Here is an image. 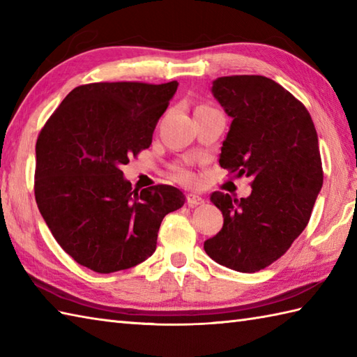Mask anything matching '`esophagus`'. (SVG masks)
Listing matches in <instances>:
<instances>
[{
	"instance_id": "34e87169",
	"label": "esophagus",
	"mask_w": 357,
	"mask_h": 357,
	"mask_svg": "<svg viewBox=\"0 0 357 357\" xmlns=\"http://www.w3.org/2000/svg\"><path fill=\"white\" fill-rule=\"evenodd\" d=\"M187 204H188V207H196V206H201V204H204V199L199 195H188Z\"/></svg>"
}]
</instances>
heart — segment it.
Segmentation results:
<instances>
[{
	"instance_id": "1",
	"label": "heart",
	"mask_w": 357,
	"mask_h": 357,
	"mask_svg": "<svg viewBox=\"0 0 357 357\" xmlns=\"http://www.w3.org/2000/svg\"><path fill=\"white\" fill-rule=\"evenodd\" d=\"M172 178L174 181H178V183H181V184H193L195 183V174L192 173V170L188 169L187 165H183V164H178L173 167Z\"/></svg>"
}]
</instances>
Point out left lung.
I'll use <instances>...</instances> for the list:
<instances>
[{
  "instance_id": "obj_1",
  "label": "left lung",
  "mask_w": 357,
  "mask_h": 357,
  "mask_svg": "<svg viewBox=\"0 0 357 357\" xmlns=\"http://www.w3.org/2000/svg\"><path fill=\"white\" fill-rule=\"evenodd\" d=\"M211 93L231 118L219 165L253 183L247 198L211 195L224 225L204 250L227 268L255 273L279 259L310 221L324 183L317 133L304 104L270 78L222 77Z\"/></svg>"
}]
</instances>
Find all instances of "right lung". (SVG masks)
I'll use <instances>...</instances> for the list:
<instances>
[{
    "mask_svg": "<svg viewBox=\"0 0 357 357\" xmlns=\"http://www.w3.org/2000/svg\"><path fill=\"white\" fill-rule=\"evenodd\" d=\"M178 82H93L73 89L36 141L35 199L53 238L96 273L155 253L158 230L184 206L176 187L132 188L121 167L149 149Z\"/></svg>",
    "mask_w": 357,
    "mask_h": 357,
    "instance_id": "obj_1",
    "label": "right lung"
}]
</instances>
